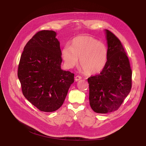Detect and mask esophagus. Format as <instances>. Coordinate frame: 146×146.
Returning <instances> with one entry per match:
<instances>
[{"label":"esophagus","mask_w":146,"mask_h":146,"mask_svg":"<svg viewBox=\"0 0 146 146\" xmlns=\"http://www.w3.org/2000/svg\"><path fill=\"white\" fill-rule=\"evenodd\" d=\"M81 79H82L81 76L78 75V76H76V77H75V81H76V82H78V81H79V80H80Z\"/></svg>","instance_id":"34e87169"}]
</instances>
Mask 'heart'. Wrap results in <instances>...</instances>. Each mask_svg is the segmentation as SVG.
I'll return each instance as SVG.
<instances>
[{
  "label": "heart",
  "instance_id": "1",
  "mask_svg": "<svg viewBox=\"0 0 146 146\" xmlns=\"http://www.w3.org/2000/svg\"><path fill=\"white\" fill-rule=\"evenodd\" d=\"M62 57L66 65L72 68L78 64L85 73L94 74L102 71L108 60V49L102 42L87 35L74 38L70 47L66 46L62 50Z\"/></svg>",
  "mask_w": 146,
  "mask_h": 146
}]
</instances>
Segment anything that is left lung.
Wrapping results in <instances>:
<instances>
[{"label":"left lung","instance_id":"1","mask_svg":"<svg viewBox=\"0 0 146 146\" xmlns=\"http://www.w3.org/2000/svg\"><path fill=\"white\" fill-rule=\"evenodd\" d=\"M108 44V60L102 72L88 79L89 102L96 113L117 110L132 86V70L127 53L120 40L105 29Z\"/></svg>","mask_w":146,"mask_h":146}]
</instances>
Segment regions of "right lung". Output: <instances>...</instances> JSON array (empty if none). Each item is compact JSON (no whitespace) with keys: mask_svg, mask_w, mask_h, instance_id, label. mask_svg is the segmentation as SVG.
<instances>
[{"mask_svg":"<svg viewBox=\"0 0 146 146\" xmlns=\"http://www.w3.org/2000/svg\"><path fill=\"white\" fill-rule=\"evenodd\" d=\"M53 31L36 33L25 46L18 65L22 94L41 111L50 112L63 105L74 74L61 70L60 42Z\"/></svg>","mask_w":146,"mask_h":146,"instance_id":"1","label":"right lung"}]
</instances>
